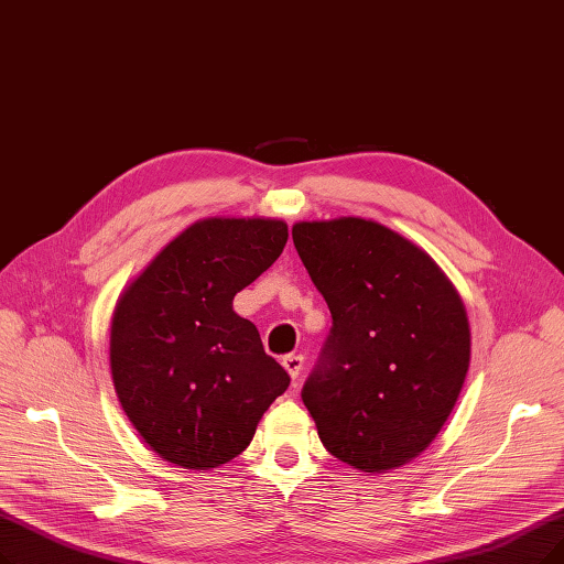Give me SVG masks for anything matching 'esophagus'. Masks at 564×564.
<instances>
[{"label":"esophagus","instance_id":"obj_1","mask_svg":"<svg viewBox=\"0 0 564 564\" xmlns=\"http://www.w3.org/2000/svg\"><path fill=\"white\" fill-rule=\"evenodd\" d=\"M283 369L288 371V376L292 378V382H295L304 369V357L302 355H285L283 357Z\"/></svg>","mask_w":564,"mask_h":564}]
</instances>
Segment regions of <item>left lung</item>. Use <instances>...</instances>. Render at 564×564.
I'll return each mask as SVG.
<instances>
[{
	"label": "left lung",
	"mask_w": 564,
	"mask_h": 564,
	"mask_svg": "<svg viewBox=\"0 0 564 564\" xmlns=\"http://www.w3.org/2000/svg\"><path fill=\"white\" fill-rule=\"evenodd\" d=\"M292 241L332 311L302 401L325 449L361 473L420 456L470 366V325L437 262L371 218L300 221Z\"/></svg>",
	"instance_id": "1"
}]
</instances>
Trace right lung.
Masks as SVG:
<instances>
[{
	"label": "right lung",
	"instance_id": "1",
	"mask_svg": "<svg viewBox=\"0 0 564 564\" xmlns=\"http://www.w3.org/2000/svg\"><path fill=\"white\" fill-rule=\"evenodd\" d=\"M281 218L209 216L156 253L117 300L110 371L140 437L184 470L218 468L249 447L290 384L256 325L232 311L274 264Z\"/></svg>",
	"mask_w": 564,
	"mask_h": 564
}]
</instances>
